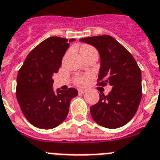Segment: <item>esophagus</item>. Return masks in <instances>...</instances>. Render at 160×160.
I'll return each instance as SVG.
<instances>
[{"instance_id":"34e87169","label":"esophagus","mask_w":160,"mask_h":160,"mask_svg":"<svg viewBox=\"0 0 160 160\" xmlns=\"http://www.w3.org/2000/svg\"><path fill=\"white\" fill-rule=\"evenodd\" d=\"M86 89H83V88H80V89H78V93H80V94H82V93L86 92Z\"/></svg>"}]
</instances>
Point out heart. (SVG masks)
Instances as JSON below:
<instances>
[{
  "instance_id": "obj_1",
  "label": "heart",
  "mask_w": 160,
  "mask_h": 160,
  "mask_svg": "<svg viewBox=\"0 0 160 160\" xmlns=\"http://www.w3.org/2000/svg\"><path fill=\"white\" fill-rule=\"evenodd\" d=\"M93 52H97L95 50V48L92 47L90 45H88V44H83V45L81 46L80 48V53L82 55H85V54H88L90 53H93ZM87 81V78H83V77H78L77 78L76 80H75V82L78 85H82L85 82Z\"/></svg>"
}]
</instances>
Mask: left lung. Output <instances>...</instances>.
I'll use <instances>...</instances> for the list:
<instances>
[{"instance_id":"left-lung-1","label":"left lung","mask_w":160,"mask_h":160,"mask_svg":"<svg viewBox=\"0 0 160 160\" xmlns=\"http://www.w3.org/2000/svg\"><path fill=\"white\" fill-rule=\"evenodd\" d=\"M80 41L95 47L100 54L98 84L112 87L107 96L101 92L98 103L91 107V116L106 128L125 126L135 116L142 97L141 71L137 62L110 35L88 37Z\"/></svg>"}]
</instances>
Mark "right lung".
Masks as SVG:
<instances>
[{"mask_svg":"<svg viewBox=\"0 0 160 160\" xmlns=\"http://www.w3.org/2000/svg\"><path fill=\"white\" fill-rule=\"evenodd\" d=\"M75 39L49 37L37 45L25 58L16 79V98L23 114L38 128L53 129L64 121L70 102L78 95L75 88L53 91V75Z\"/></svg>","mask_w":160,"mask_h":160,"instance_id":"right-lung-1","label":"right lung"}]
</instances>
